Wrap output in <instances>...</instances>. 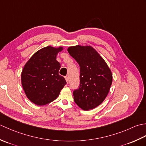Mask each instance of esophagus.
I'll use <instances>...</instances> for the list:
<instances>
[{
    "label": "esophagus",
    "instance_id": "34e87169",
    "mask_svg": "<svg viewBox=\"0 0 146 146\" xmlns=\"http://www.w3.org/2000/svg\"><path fill=\"white\" fill-rule=\"evenodd\" d=\"M64 78H65V80H66V81L67 83H68V81H69V80H68V76H65Z\"/></svg>",
    "mask_w": 146,
    "mask_h": 146
}]
</instances>
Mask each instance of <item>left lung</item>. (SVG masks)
<instances>
[{"label":"left lung","instance_id":"obj_1","mask_svg":"<svg viewBox=\"0 0 146 146\" xmlns=\"http://www.w3.org/2000/svg\"><path fill=\"white\" fill-rule=\"evenodd\" d=\"M80 68V85L73 92V99L83 110L94 109L104 101L112 83V74L106 62L90 46L68 48Z\"/></svg>","mask_w":146,"mask_h":146}]
</instances>
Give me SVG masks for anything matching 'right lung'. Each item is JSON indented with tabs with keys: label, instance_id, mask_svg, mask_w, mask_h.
<instances>
[{
	"label": "right lung",
	"instance_id": "add662e5",
	"mask_svg": "<svg viewBox=\"0 0 146 146\" xmlns=\"http://www.w3.org/2000/svg\"><path fill=\"white\" fill-rule=\"evenodd\" d=\"M63 49V46H46L36 52L24 65L22 86L27 98L37 105L54 100L66 84L59 75L61 65L56 60L57 54Z\"/></svg>",
	"mask_w": 146,
	"mask_h": 146
}]
</instances>
